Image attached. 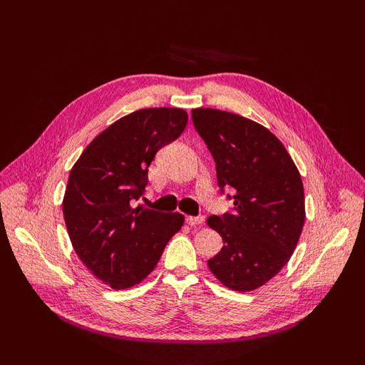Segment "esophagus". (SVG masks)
Returning <instances> with one entry per match:
<instances>
[{"mask_svg": "<svg viewBox=\"0 0 365 365\" xmlns=\"http://www.w3.org/2000/svg\"><path fill=\"white\" fill-rule=\"evenodd\" d=\"M185 222L189 224L190 227H197L204 222V216H187Z\"/></svg>", "mask_w": 365, "mask_h": 365, "instance_id": "esophagus-1", "label": "esophagus"}]
</instances>
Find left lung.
Wrapping results in <instances>:
<instances>
[{
  "mask_svg": "<svg viewBox=\"0 0 365 365\" xmlns=\"http://www.w3.org/2000/svg\"><path fill=\"white\" fill-rule=\"evenodd\" d=\"M192 118L216 163L220 192H235L228 195L233 212L207 219L224 242L208 268L230 289H257L289 262L300 239V172L282 141L256 121L212 108L193 109Z\"/></svg>",
  "mask_w": 365,
  "mask_h": 365,
  "instance_id": "left-lung-1",
  "label": "left lung"
}]
</instances>
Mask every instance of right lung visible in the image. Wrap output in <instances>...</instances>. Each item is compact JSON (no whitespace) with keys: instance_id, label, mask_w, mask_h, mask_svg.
Wrapping results in <instances>:
<instances>
[{"instance_id":"right-lung-1","label":"right lung","mask_w":365,"mask_h":365,"mask_svg":"<svg viewBox=\"0 0 365 365\" xmlns=\"http://www.w3.org/2000/svg\"><path fill=\"white\" fill-rule=\"evenodd\" d=\"M187 118L180 108L138 109L101 132L70 172L62 208L73 248L114 289L145 280L184 224L180 213L132 202L146 192L157 152L182 134Z\"/></svg>"}]
</instances>
